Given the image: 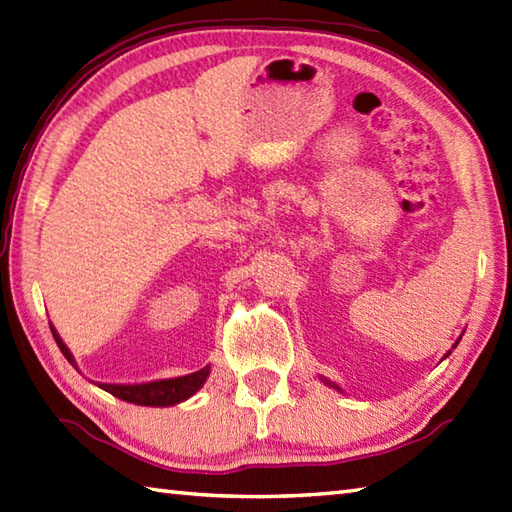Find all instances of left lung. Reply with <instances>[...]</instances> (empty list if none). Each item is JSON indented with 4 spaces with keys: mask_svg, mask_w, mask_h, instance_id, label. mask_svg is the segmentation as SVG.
I'll use <instances>...</instances> for the list:
<instances>
[{
    "mask_svg": "<svg viewBox=\"0 0 512 512\" xmlns=\"http://www.w3.org/2000/svg\"><path fill=\"white\" fill-rule=\"evenodd\" d=\"M458 342H460V337L456 339V344H453V346H451V350L458 346ZM451 350H447V355H445V357H442V359H447V357L451 355ZM320 379L324 381V385H328V388H333V390H337V392H342V388H339V385H337V383H333V381H328V379H324V377H320Z\"/></svg>",
    "mask_w": 512,
    "mask_h": 512,
    "instance_id": "left-lung-1",
    "label": "left lung"
}]
</instances>
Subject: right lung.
Instances as JSON below:
<instances>
[{"label":"right lung","mask_w":512,"mask_h":512,"mask_svg":"<svg viewBox=\"0 0 512 512\" xmlns=\"http://www.w3.org/2000/svg\"><path fill=\"white\" fill-rule=\"evenodd\" d=\"M50 328L65 359L78 370V363L72 355V350L65 346L59 331H56L52 324ZM208 377H210V363L197 372H190V374H184V377H173V379H155V381H144V383H98V381L96 383L92 381V383L98 385L100 390L113 394L120 401L144 405V407H170V405H179L188 401L190 396H195L203 388V383H206Z\"/></svg>","instance_id":"right-lung-1"}]
</instances>
